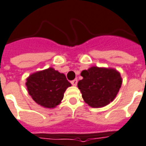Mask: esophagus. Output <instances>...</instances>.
I'll return each mask as SVG.
<instances>
[{
  "instance_id": "obj_1",
  "label": "esophagus",
  "mask_w": 146,
  "mask_h": 146,
  "mask_svg": "<svg viewBox=\"0 0 146 146\" xmlns=\"http://www.w3.org/2000/svg\"><path fill=\"white\" fill-rule=\"evenodd\" d=\"M71 83L73 85V86H76L77 83H78V80H77V79H74V80H72V81L71 82Z\"/></svg>"
}]
</instances>
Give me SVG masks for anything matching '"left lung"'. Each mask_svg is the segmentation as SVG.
<instances>
[{"instance_id": "left-lung-1", "label": "left lung", "mask_w": 146, "mask_h": 146, "mask_svg": "<svg viewBox=\"0 0 146 146\" xmlns=\"http://www.w3.org/2000/svg\"><path fill=\"white\" fill-rule=\"evenodd\" d=\"M83 78L78 81L82 97L89 106L101 108L116 97L122 85L119 72L113 68L92 67L82 71Z\"/></svg>"}]
</instances>
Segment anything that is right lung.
<instances>
[{"mask_svg": "<svg viewBox=\"0 0 146 146\" xmlns=\"http://www.w3.org/2000/svg\"><path fill=\"white\" fill-rule=\"evenodd\" d=\"M26 86L29 94L37 104L51 108L61 102L65 90L71 84L64 74L49 68L30 75Z\"/></svg>", "mask_w": 146, "mask_h": 146, "instance_id": "1", "label": "right lung"}]
</instances>
